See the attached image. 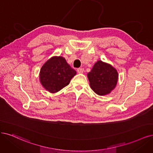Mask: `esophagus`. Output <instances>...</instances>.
I'll return each mask as SVG.
<instances>
[{
  "instance_id": "1",
  "label": "esophagus",
  "mask_w": 153,
  "mask_h": 153,
  "mask_svg": "<svg viewBox=\"0 0 153 153\" xmlns=\"http://www.w3.org/2000/svg\"><path fill=\"white\" fill-rule=\"evenodd\" d=\"M77 72L78 73H79V74H81V73H82L83 72H84V69L83 68H78V69H77Z\"/></svg>"
}]
</instances>
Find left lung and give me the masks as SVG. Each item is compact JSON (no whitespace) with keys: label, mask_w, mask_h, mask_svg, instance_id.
Wrapping results in <instances>:
<instances>
[{"label":"left lung","mask_w":153,"mask_h":153,"mask_svg":"<svg viewBox=\"0 0 153 153\" xmlns=\"http://www.w3.org/2000/svg\"><path fill=\"white\" fill-rule=\"evenodd\" d=\"M90 86L99 95H105L115 88L118 81V73L111 65L99 60L88 74Z\"/></svg>","instance_id":"left-lung-1"}]
</instances>
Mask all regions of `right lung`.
Returning <instances> with one entry per match:
<instances>
[{
  "label": "right lung",
  "instance_id": "1",
  "mask_svg": "<svg viewBox=\"0 0 153 153\" xmlns=\"http://www.w3.org/2000/svg\"><path fill=\"white\" fill-rule=\"evenodd\" d=\"M76 71L67 63L62 56H54L49 59L42 67L40 82L50 93H56L69 84Z\"/></svg>",
  "mask_w": 153,
  "mask_h": 153
}]
</instances>
